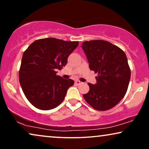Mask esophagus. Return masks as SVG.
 Segmentation results:
<instances>
[{"label": "esophagus", "mask_w": 149, "mask_h": 149, "mask_svg": "<svg viewBox=\"0 0 149 149\" xmlns=\"http://www.w3.org/2000/svg\"><path fill=\"white\" fill-rule=\"evenodd\" d=\"M75 84H76L77 85H80V84H81V82L80 81H75Z\"/></svg>", "instance_id": "34e87169"}]
</instances>
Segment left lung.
I'll return each mask as SVG.
<instances>
[{
    "instance_id": "obj_1",
    "label": "left lung",
    "mask_w": 149,
    "mask_h": 149,
    "mask_svg": "<svg viewBox=\"0 0 149 149\" xmlns=\"http://www.w3.org/2000/svg\"><path fill=\"white\" fill-rule=\"evenodd\" d=\"M81 47L90 70L97 73L96 83H88L89 92L83 96L95 110L111 109L123 99L129 85L131 71L126 55L117 46L102 40L83 42Z\"/></svg>"
}]
</instances>
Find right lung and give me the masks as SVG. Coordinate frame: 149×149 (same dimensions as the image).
<instances>
[{"label": "right lung", "mask_w": 149, "mask_h": 149, "mask_svg": "<svg viewBox=\"0 0 149 149\" xmlns=\"http://www.w3.org/2000/svg\"><path fill=\"white\" fill-rule=\"evenodd\" d=\"M79 41L56 38L36 40L24 52L19 80L28 100L38 109H54L64 100L67 90L74 85L72 79L56 74L67 64Z\"/></svg>", "instance_id": "right-lung-1"}]
</instances>
